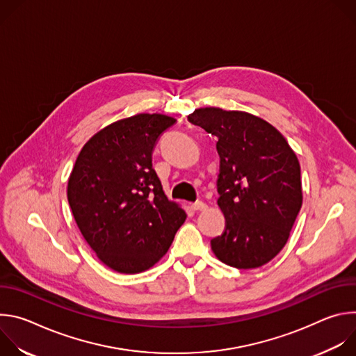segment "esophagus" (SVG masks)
<instances>
[{"mask_svg": "<svg viewBox=\"0 0 356 356\" xmlns=\"http://www.w3.org/2000/svg\"><path fill=\"white\" fill-rule=\"evenodd\" d=\"M191 209L194 211H204V210H207V204H206V202H202V201H197V202H193Z\"/></svg>", "mask_w": 356, "mask_h": 356, "instance_id": "1", "label": "esophagus"}]
</instances>
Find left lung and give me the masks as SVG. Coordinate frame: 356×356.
Wrapping results in <instances>:
<instances>
[{"instance_id":"1","label":"left lung","mask_w":356,"mask_h":356,"mask_svg":"<svg viewBox=\"0 0 356 356\" xmlns=\"http://www.w3.org/2000/svg\"><path fill=\"white\" fill-rule=\"evenodd\" d=\"M187 120L218 138L217 204L224 232L214 255L236 269L270 262L286 245L302 204L300 163L284 136L245 111L198 108Z\"/></svg>"}]
</instances>
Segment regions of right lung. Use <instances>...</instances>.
Listing matches in <instances>:
<instances>
[{
    "label": "right lung",
    "instance_id": "add662e5",
    "mask_svg": "<svg viewBox=\"0 0 356 356\" xmlns=\"http://www.w3.org/2000/svg\"><path fill=\"white\" fill-rule=\"evenodd\" d=\"M176 120L136 114L92 135L76 159L67 200L76 224L97 258L118 273L158 264L186 220L152 169V152Z\"/></svg>",
    "mask_w": 356,
    "mask_h": 356
}]
</instances>
